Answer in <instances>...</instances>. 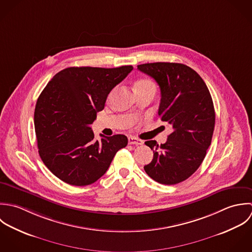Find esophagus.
Segmentation results:
<instances>
[{"label":"esophagus","mask_w":252,"mask_h":252,"mask_svg":"<svg viewBox=\"0 0 252 252\" xmlns=\"http://www.w3.org/2000/svg\"><path fill=\"white\" fill-rule=\"evenodd\" d=\"M144 142L139 139V138H136L134 136H129L128 137V144L130 145H142Z\"/></svg>","instance_id":"esophagus-1"}]
</instances>
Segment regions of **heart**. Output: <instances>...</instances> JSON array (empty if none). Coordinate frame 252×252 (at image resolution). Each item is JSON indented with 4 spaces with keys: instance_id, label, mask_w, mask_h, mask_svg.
Returning <instances> with one entry per match:
<instances>
[{
    "instance_id": "1",
    "label": "heart",
    "mask_w": 252,
    "mask_h": 252,
    "mask_svg": "<svg viewBox=\"0 0 252 252\" xmlns=\"http://www.w3.org/2000/svg\"><path fill=\"white\" fill-rule=\"evenodd\" d=\"M136 93L140 92H156V85L149 78H140L134 84ZM114 92H112L113 94Z\"/></svg>"
}]
</instances>
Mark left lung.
I'll return each instance as SVG.
<instances>
[{"label": "left lung", "instance_id": "1", "mask_svg": "<svg viewBox=\"0 0 252 252\" xmlns=\"http://www.w3.org/2000/svg\"><path fill=\"white\" fill-rule=\"evenodd\" d=\"M137 69L158 85V114L172 127L164 144L145 142L154 157L144 169L160 184L180 183L200 167L211 143L215 112L210 93L201 76L181 63H146Z\"/></svg>", "mask_w": 252, "mask_h": 252}]
</instances>
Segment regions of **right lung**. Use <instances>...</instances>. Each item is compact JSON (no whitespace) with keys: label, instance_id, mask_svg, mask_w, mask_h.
Segmentation results:
<instances>
[{"label":"right lung","instance_id":"add662e5","mask_svg":"<svg viewBox=\"0 0 252 252\" xmlns=\"http://www.w3.org/2000/svg\"><path fill=\"white\" fill-rule=\"evenodd\" d=\"M69 67L58 72L40 94L34 113L39 155L51 172L74 186L94 183L105 174L127 137L116 134L94 141L91 125L110 92L131 71Z\"/></svg>","mask_w":252,"mask_h":252}]
</instances>
